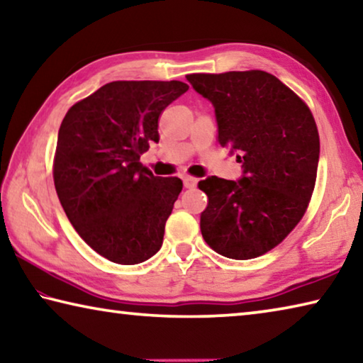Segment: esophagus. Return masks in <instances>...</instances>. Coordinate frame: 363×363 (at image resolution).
Segmentation results:
<instances>
[{"instance_id":"34e87169","label":"esophagus","mask_w":363,"mask_h":363,"mask_svg":"<svg viewBox=\"0 0 363 363\" xmlns=\"http://www.w3.org/2000/svg\"><path fill=\"white\" fill-rule=\"evenodd\" d=\"M182 182H184V187L194 189L196 186V182H199V179H196V177H192V176H184Z\"/></svg>"}]
</instances>
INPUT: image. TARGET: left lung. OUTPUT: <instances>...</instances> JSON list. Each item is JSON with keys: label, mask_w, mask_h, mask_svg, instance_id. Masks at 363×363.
I'll use <instances>...</instances> for the list:
<instances>
[{"label": "left lung", "mask_w": 363, "mask_h": 363, "mask_svg": "<svg viewBox=\"0 0 363 363\" xmlns=\"http://www.w3.org/2000/svg\"><path fill=\"white\" fill-rule=\"evenodd\" d=\"M187 82L210 101L218 139L242 163L237 181L208 176L200 229L230 259L257 257L284 240L314 192L320 140L309 107L262 70L194 73Z\"/></svg>", "instance_id": "8db88e82"}]
</instances>
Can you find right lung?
Segmentation results:
<instances>
[{
  "label": "right lung",
  "instance_id": "1",
  "mask_svg": "<svg viewBox=\"0 0 363 363\" xmlns=\"http://www.w3.org/2000/svg\"><path fill=\"white\" fill-rule=\"evenodd\" d=\"M182 82H112L67 112L59 128L54 186L78 235L116 264L144 262L162 248L182 190L140 163L158 143V116L186 93Z\"/></svg>",
  "mask_w": 363,
  "mask_h": 363
}]
</instances>
